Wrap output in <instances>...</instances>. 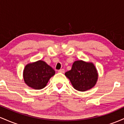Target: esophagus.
<instances>
[{
    "mask_svg": "<svg viewBox=\"0 0 124 124\" xmlns=\"http://www.w3.org/2000/svg\"><path fill=\"white\" fill-rule=\"evenodd\" d=\"M58 72H59V73H63L64 72H65V69H59V70H58Z\"/></svg>",
    "mask_w": 124,
    "mask_h": 124,
    "instance_id": "obj_1",
    "label": "esophagus"
}]
</instances>
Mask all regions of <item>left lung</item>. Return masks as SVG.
Masks as SVG:
<instances>
[{"label": "left lung", "instance_id": "1", "mask_svg": "<svg viewBox=\"0 0 124 124\" xmlns=\"http://www.w3.org/2000/svg\"><path fill=\"white\" fill-rule=\"evenodd\" d=\"M65 76L70 80L74 89L85 92L94 86L98 73L92 63L78 61L73 63L71 70L65 73Z\"/></svg>", "mask_w": 124, "mask_h": 124}]
</instances>
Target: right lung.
<instances>
[{
  "mask_svg": "<svg viewBox=\"0 0 124 124\" xmlns=\"http://www.w3.org/2000/svg\"><path fill=\"white\" fill-rule=\"evenodd\" d=\"M55 73V70L46 62L38 61L25 66L23 72L24 80L28 86L37 90L42 89Z\"/></svg>",
  "mask_w": 124,
  "mask_h": 124,
  "instance_id": "right-lung-1",
  "label": "right lung"
}]
</instances>
